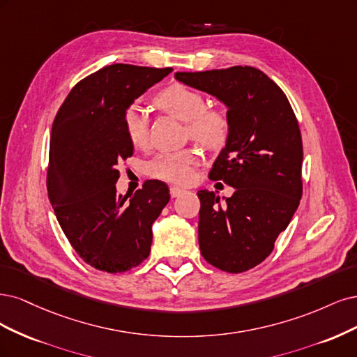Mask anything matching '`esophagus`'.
Instances as JSON below:
<instances>
[{
  "instance_id": "34e87169",
  "label": "esophagus",
  "mask_w": 357,
  "mask_h": 357,
  "mask_svg": "<svg viewBox=\"0 0 357 357\" xmlns=\"http://www.w3.org/2000/svg\"><path fill=\"white\" fill-rule=\"evenodd\" d=\"M182 194H185V190H183V188H179V187H172L170 188L172 197H179V195H182Z\"/></svg>"
}]
</instances>
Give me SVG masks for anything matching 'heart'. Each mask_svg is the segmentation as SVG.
I'll list each match as a JSON object with an SVG mask.
<instances>
[{"label":"heart","instance_id":"heart-1","mask_svg":"<svg viewBox=\"0 0 357 357\" xmlns=\"http://www.w3.org/2000/svg\"><path fill=\"white\" fill-rule=\"evenodd\" d=\"M154 105L169 116L187 123L188 135L197 142L216 148L228 136V119L215 108H206V99L200 91L179 83L169 84L154 96ZM123 129L135 148L148 144V121L139 108H129L123 117ZM200 154L195 149L158 154L148 166L149 176L178 185H187L195 176Z\"/></svg>","mask_w":357,"mask_h":357}]
</instances>
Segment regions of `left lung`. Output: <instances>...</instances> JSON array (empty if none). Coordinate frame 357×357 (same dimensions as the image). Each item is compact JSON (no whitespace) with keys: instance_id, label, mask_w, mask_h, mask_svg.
<instances>
[{"instance_id":"left-lung-1","label":"left lung","mask_w":357,"mask_h":357,"mask_svg":"<svg viewBox=\"0 0 357 357\" xmlns=\"http://www.w3.org/2000/svg\"><path fill=\"white\" fill-rule=\"evenodd\" d=\"M175 78L228 108L227 144L209 178L236 191L225 202L213 191L197 192L199 245L213 267L248 271L271 254L300 204V126L283 90L257 68L176 73Z\"/></svg>"}]
</instances>
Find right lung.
<instances>
[{
  "label": "right lung",
  "mask_w": 357,
  "mask_h": 357,
  "mask_svg": "<svg viewBox=\"0 0 357 357\" xmlns=\"http://www.w3.org/2000/svg\"><path fill=\"white\" fill-rule=\"evenodd\" d=\"M172 68L103 66L77 83L52 129L47 191L62 231L86 264L128 271L148 258L153 222L170 200L162 181H145L133 195L117 194V165L132 157L126 111Z\"/></svg>",
  "instance_id": "obj_1"
}]
</instances>
